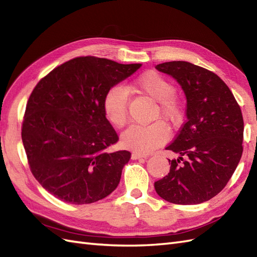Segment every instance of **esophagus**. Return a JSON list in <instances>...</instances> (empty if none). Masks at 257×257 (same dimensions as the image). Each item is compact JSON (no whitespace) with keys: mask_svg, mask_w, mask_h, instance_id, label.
Wrapping results in <instances>:
<instances>
[{"mask_svg":"<svg viewBox=\"0 0 257 257\" xmlns=\"http://www.w3.org/2000/svg\"><path fill=\"white\" fill-rule=\"evenodd\" d=\"M143 157H144V159H146V155H142V154H139V153H133V154H131V159H133V160H139V159H143Z\"/></svg>","mask_w":257,"mask_h":257,"instance_id":"obj_1","label":"esophagus"}]
</instances>
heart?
Returning a JSON list of instances; mask_svg holds the SVG:
<instances>
[{"instance_id":"obj_1","label":"heart","mask_w":257,"mask_h":257,"mask_svg":"<svg viewBox=\"0 0 257 257\" xmlns=\"http://www.w3.org/2000/svg\"><path fill=\"white\" fill-rule=\"evenodd\" d=\"M141 93L157 102L155 117H162L170 124H179L183 118L180 101L175 96L176 87L168 79L155 71H146L135 80ZM129 92L122 84L110 87L103 97V113L106 120L116 128L122 127L128 119ZM168 140V127L161 120L147 126L134 124L123 131L121 146L137 153L148 154Z\"/></svg>"}]
</instances>
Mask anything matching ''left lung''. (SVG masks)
I'll use <instances>...</instances> for the list:
<instances>
[{
    "instance_id": "1",
    "label": "left lung",
    "mask_w": 257,
    "mask_h": 257,
    "mask_svg": "<svg viewBox=\"0 0 257 257\" xmlns=\"http://www.w3.org/2000/svg\"><path fill=\"white\" fill-rule=\"evenodd\" d=\"M156 69L175 78L187 98V121L166 150L169 173L154 183L162 199L192 205L212 199L226 187L243 152V117L227 84L214 72L174 61Z\"/></svg>"
}]
</instances>
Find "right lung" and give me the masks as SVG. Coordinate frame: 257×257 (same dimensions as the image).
Returning a JSON list of instances; mask_svg holds the SVG:
<instances>
[{
    "mask_svg": "<svg viewBox=\"0 0 257 257\" xmlns=\"http://www.w3.org/2000/svg\"><path fill=\"white\" fill-rule=\"evenodd\" d=\"M141 64L76 57L42 78L29 97L22 139L31 173L66 203L89 204L120 181L128 151L106 152L118 136L103 113V97Z\"/></svg>",
    "mask_w": 257,
    "mask_h": 257,
    "instance_id": "add662e5",
    "label": "right lung"
}]
</instances>
